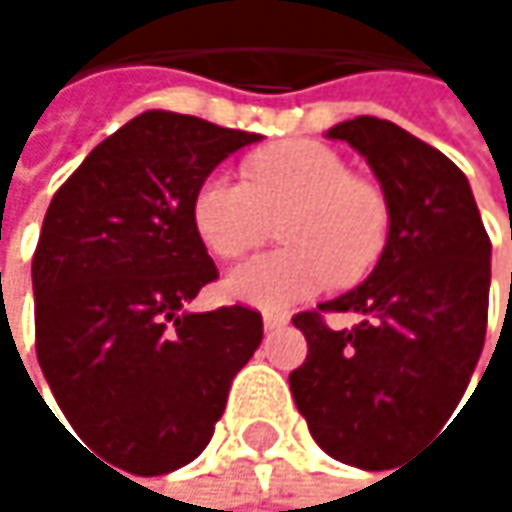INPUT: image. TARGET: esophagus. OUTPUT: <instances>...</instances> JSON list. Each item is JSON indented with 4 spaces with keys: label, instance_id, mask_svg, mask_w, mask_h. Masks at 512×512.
Instances as JSON below:
<instances>
[{
    "label": "esophagus",
    "instance_id": "esophagus-1",
    "mask_svg": "<svg viewBox=\"0 0 512 512\" xmlns=\"http://www.w3.org/2000/svg\"><path fill=\"white\" fill-rule=\"evenodd\" d=\"M281 326H287V317H284V314H275V311H266V314H263V329H266V332H275V329H281Z\"/></svg>",
    "mask_w": 512,
    "mask_h": 512
}]
</instances>
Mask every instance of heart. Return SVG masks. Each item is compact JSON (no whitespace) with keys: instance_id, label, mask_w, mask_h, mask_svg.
Here are the masks:
<instances>
[{"instance_id":"heart-1","label":"heart","mask_w":512,"mask_h":512,"mask_svg":"<svg viewBox=\"0 0 512 512\" xmlns=\"http://www.w3.org/2000/svg\"><path fill=\"white\" fill-rule=\"evenodd\" d=\"M249 183L231 174L201 180L192 222L216 257H240L260 246L272 222L287 249L252 257L228 272L234 302L284 311L311 299L335 278L356 281L382 252L388 207L382 192L353 177L344 156L320 142L296 139L249 159Z\"/></svg>"}]
</instances>
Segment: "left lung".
Returning <instances> with one entry per match:
<instances>
[{
	"label": "left lung",
	"mask_w": 512,
	"mask_h": 512,
	"mask_svg": "<svg viewBox=\"0 0 512 512\" xmlns=\"http://www.w3.org/2000/svg\"><path fill=\"white\" fill-rule=\"evenodd\" d=\"M326 136L373 168L388 240L364 284L293 317L308 358L290 391L329 457L376 471L445 424L465 394L486 338L492 243L465 174L442 151L370 115ZM320 310H350L359 323L335 333Z\"/></svg>",
	"instance_id": "8db88e82"
}]
</instances>
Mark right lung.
I'll use <instances>...</instances> for the list:
<instances>
[{"instance_id": "right-lung-1", "label": "right lung", "mask_w": 512, "mask_h": 512, "mask_svg": "<svg viewBox=\"0 0 512 512\" xmlns=\"http://www.w3.org/2000/svg\"><path fill=\"white\" fill-rule=\"evenodd\" d=\"M257 139L142 112L85 156L44 216L32 260L38 361L73 439L130 474L195 460L260 347L252 308L189 311L219 278L192 222L195 192Z\"/></svg>"}]
</instances>
